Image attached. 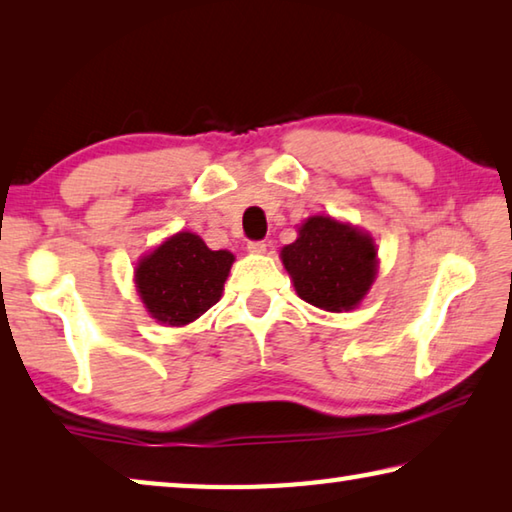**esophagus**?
<instances>
[{
  "instance_id": "esophagus-1",
  "label": "esophagus",
  "mask_w": 512,
  "mask_h": 512,
  "mask_svg": "<svg viewBox=\"0 0 512 512\" xmlns=\"http://www.w3.org/2000/svg\"><path fill=\"white\" fill-rule=\"evenodd\" d=\"M250 253H266V241H248Z\"/></svg>"
}]
</instances>
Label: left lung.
<instances>
[{"mask_svg": "<svg viewBox=\"0 0 512 512\" xmlns=\"http://www.w3.org/2000/svg\"><path fill=\"white\" fill-rule=\"evenodd\" d=\"M298 296L325 311L359 305L377 275V246L368 232L332 216H309L298 239L282 248Z\"/></svg>", "mask_w": 512, "mask_h": 512, "instance_id": "obj_1", "label": "left lung"}]
</instances>
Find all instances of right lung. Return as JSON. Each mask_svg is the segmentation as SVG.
Returning a JSON list of instances; mask_svg holds the SVG:
<instances>
[{
  "mask_svg": "<svg viewBox=\"0 0 512 512\" xmlns=\"http://www.w3.org/2000/svg\"><path fill=\"white\" fill-rule=\"evenodd\" d=\"M232 262L228 250H210L194 232H178L140 259L135 287L151 318L180 327L219 302Z\"/></svg>",
  "mask_w": 512,
  "mask_h": 512,
  "instance_id": "right-lung-1",
  "label": "right lung"
}]
</instances>
